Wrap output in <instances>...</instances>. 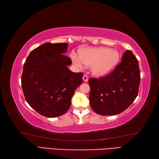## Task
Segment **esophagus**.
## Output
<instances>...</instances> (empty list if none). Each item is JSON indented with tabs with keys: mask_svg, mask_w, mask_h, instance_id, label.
Returning a JSON list of instances; mask_svg holds the SVG:
<instances>
[{
	"mask_svg": "<svg viewBox=\"0 0 159 159\" xmlns=\"http://www.w3.org/2000/svg\"><path fill=\"white\" fill-rule=\"evenodd\" d=\"M83 81H85V82H87L88 81V77L87 75H83Z\"/></svg>",
	"mask_w": 159,
	"mask_h": 159,
	"instance_id": "34e87169",
	"label": "esophagus"
}]
</instances>
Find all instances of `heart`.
<instances>
[{
  "mask_svg": "<svg viewBox=\"0 0 159 159\" xmlns=\"http://www.w3.org/2000/svg\"><path fill=\"white\" fill-rule=\"evenodd\" d=\"M71 60L79 68L83 64L91 66V71L96 76H102L110 73L119 60L118 51L108 48H86L80 53V57L72 53Z\"/></svg>",
  "mask_w": 159,
  "mask_h": 159,
  "instance_id": "1",
  "label": "heart"
}]
</instances>
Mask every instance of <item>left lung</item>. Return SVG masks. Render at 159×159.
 Returning a JSON list of instances; mask_svg holds the SVG:
<instances>
[{
    "label": "left lung",
    "instance_id": "1",
    "mask_svg": "<svg viewBox=\"0 0 159 159\" xmlns=\"http://www.w3.org/2000/svg\"><path fill=\"white\" fill-rule=\"evenodd\" d=\"M90 104L93 111L102 116L116 115L133 103L138 94L140 71L138 60L126 50L121 61L107 76L88 80Z\"/></svg>",
    "mask_w": 159,
    "mask_h": 159
}]
</instances>
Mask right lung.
<instances>
[{"instance_id": "right-lung-1", "label": "right lung", "mask_w": 159, "mask_h": 159, "mask_svg": "<svg viewBox=\"0 0 159 159\" xmlns=\"http://www.w3.org/2000/svg\"><path fill=\"white\" fill-rule=\"evenodd\" d=\"M68 43H46L31 51L24 64L21 87L27 103L44 116L55 118L68 111L83 74L68 69L64 54Z\"/></svg>"}]
</instances>
